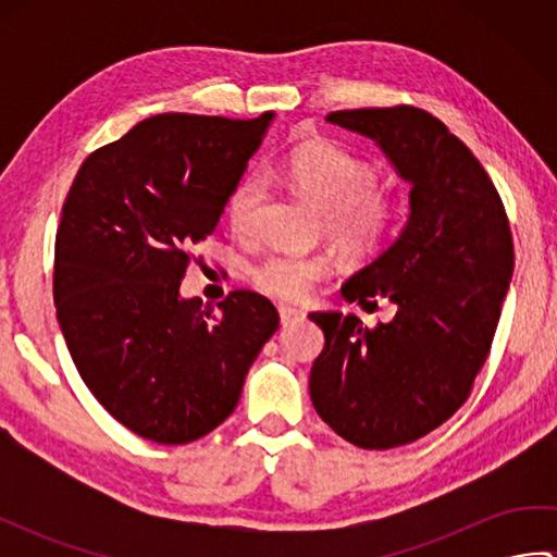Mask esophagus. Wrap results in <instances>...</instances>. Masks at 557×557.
I'll return each instance as SVG.
<instances>
[{
  "mask_svg": "<svg viewBox=\"0 0 557 557\" xmlns=\"http://www.w3.org/2000/svg\"><path fill=\"white\" fill-rule=\"evenodd\" d=\"M304 315L306 313L301 309H294V306H280V323H282V327L304 321Z\"/></svg>",
  "mask_w": 557,
  "mask_h": 557,
  "instance_id": "34e87169",
  "label": "esophagus"
}]
</instances>
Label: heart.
Instances as JSON below:
<instances>
[{
  "instance_id": "obj_1",
  "label": "heart",
  "mask_w": 557,
  "mask_h": 557,
  "mask_svg": "<svg viewBox=\"0 0 557 557\" xmlns=\"http://www.w3.org/2000/svg\"><path fill=\"white\" fill-rule=\"evenodd\" d=\"M287 180L294 191L325 212V232L342 253L369 258L395 236L401 218L399 200L375 191V168L349 150L335 144H311L294 150L287 160ZM260 198L263 180L256 174L244 176L230 191L224 215L239 236L253 232ZM251 277L268 297L299 301L330 277V263L323 256L275 251L258 260Z\"/></svg>"
}]
</instances>
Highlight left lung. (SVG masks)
I'll use <instances>...</instances> for the list:
<instances>
[{"instance_id":"left-lung-1","label":"left lung","mask_w":557,"mask_h":557,"mask_svg":"<svg viewBox=\"0 0 557 557\" xmlns=\"http://www.w3.org/2000/svg\"><path fill=\"white\" fill-rule=\"evenodd\" d=\"M325 120L375 140L411 184L405 230L342 285L363 309L393 301V321L366 327L354 313H311L325 333L309 377L318 417L351 445L389 449L467 401L510 289V222L481 162L433 114L397 104Z\"/></svg>"}]
</instances>
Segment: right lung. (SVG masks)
I'll return each mask as SVG.
<instances>
[{
	"mask_svg": "<svg viewBox=\"0 0 557 557\" xmlns=\"http://www.w3.org/2000/svg\"><path fill=\"white\" fill-rule=\"evenodd\" d=\"M272 116H150L90 152L69 188L57 321L83 383L146 441L184 445L218 429L280 325L256 292H232L218 313L180 294L188 248L215 232Z\"/></svg>",
	"mask_w": 557,
	"mask_h": 557,
	"instance_id": "add662e5",
	"label": "right lung"
}]
</instances>
